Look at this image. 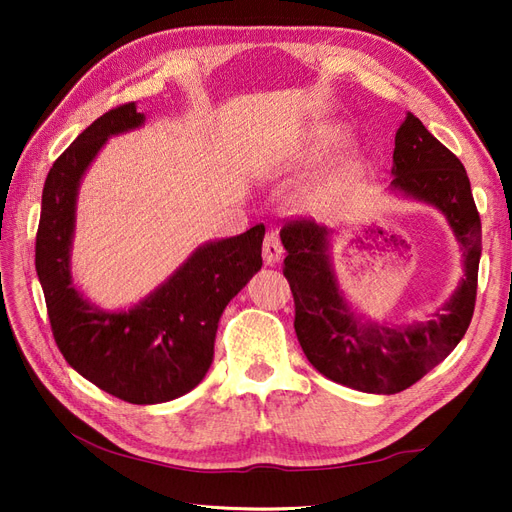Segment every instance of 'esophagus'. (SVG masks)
Instances as JSON below:
<instances>
[{"label":"esophagus","mask_w":512,"mask_h":512,"mask_svg":"<svg viewBox=\"0 0 512 512\" xmlns=\"http://www.w3.org/2000/svg\"><path fill=\"white\" fill-rule=\"evenodd\" d=\"M282 254H284V247L280 237H277L275 232H269L265 237V243H262V258H265L267 265H275V262L282 258Z\"/></svg>","instance_id":"34e87169"}]
</instances>
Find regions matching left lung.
Returning <instances> with one entry per match:
<instances>
[{"mask_svg":"<svg viewBox=\"0 0 512 512\" xmlns=\"http://www.w3.org/2000/svg\"><path fill=\"white\" fill-rule=\"evenodd\" d=\"M393 188L438 207L466 256L461 286L444 312L425 324L399 329L361 324L344 303L329 267V230L312 218H290L282 226L288 252L282 269L294 299V331L307 361L333 382L382 395L421 380L466 335L476 303L483 239L466 168L412 113L395 134Z\"/></svg>","mask_w":512,"mask_h":512,"instance_id":"1","label":"left lung"}]
</instances>
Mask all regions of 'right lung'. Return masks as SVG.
Here are the masks:
<instances>
[{"label": "right lung", "instance_id": "1", "mask_svg": "<svg viewBox=\"0 0 512 512\" xmlns=\"http://www.w3.org/2000/svg\"><path fill=\"white\" fill-rule=\"evenodd\" d=\"M134 102L98 117L61 153L42 190L36 271L55 344L83 378L128 404H162L192 391L213 361L228 301L262 267L265 226L198 247L170 280L130 312L89 305L70 280V241L79 181L108 136L138 128Z\"/></svg>", "mask_w": 512, "mask_h": 512}]
</instances>
